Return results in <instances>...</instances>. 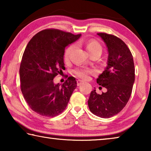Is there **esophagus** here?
I'll use <instances>...</instances> for the list:
<instances>
[{"instance_id":"34e87169","label":"esophagus","mask_w":151,"mask_h":151,"mask_svg":"<svg viewBox=\"0 0 151 151\" xmlns=\"http://www.w3.org/2000/svg\"><path fill=\"white\" fill-rule=\"evenodd\" d=\"M83 81H81V80H77V81H76V83H77V85L78 86L81 85V84H83Z\"/></svg>"}]
</instances>
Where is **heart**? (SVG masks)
Here are the masks:
<instances>
[{"label":"heart","mask_w":151,"mask_h":151,"mask_svg":"<svg viewBox=\"0 0 151 151\" xmlns=\"http://www.w3.org/2000/svg\"><path fill=\"white\" fill-rule=\"evenodd\" d=\"M85 45L86 49H87L88 52L90 53L91 55L93 54V53H99V54H101L102 51H103V47H102L101 45L96 40H89L86 42ZM75 47L76 46L75 44H71L66 48V50L65 51V54H64V58H65V60L66 61L69 60L71 57V55H72ZM73 72L76 76H78V77L83 79H86L88 78L89 75L94 73V70L92 69H88V68H76V69L74 70Z\"/></svg>","instance_id":"obj_1"}]
</instances>
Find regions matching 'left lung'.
<instances>
[{"label":"left lung","mask_w":151,"mask_h":151,"mask_svg":"<svg viewBox=\"0 0 151 151\" xmlns=\"http://www.w3.org/2000/svg\"><path fill=\"white\" fill-rule=\"evenodd\" d=\"M97 35L106 45L109 58L106 68L96 82L107 91L101 94L96 90L91 91L88 104L92 113L110 118L121 112L129 100L134 82V65L131 50L121 39L105 32Z\"/></svg>","instance_id":"1"}]
</instances>
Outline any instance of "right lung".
<instances>
[{
    "label": "right lung",
    "mask_w": 151,
    "mask_h": 151,
    "mask_svg": "<svg viewBox=\"0 0 151 151\" xmlns=\"http://www.w3.org/2000/svg\"><path fill=\"white\" fill-rule=\"evenodd\" d=\"M81 35L47 29L36 34L27 45L19 70L20 89L30 108L40 115L56 116L67 106L77 85L75 78L70 76L61 86L55 85L53 79L65 68V47Z\"/></svg>",
    "instance_id": "right-lung-1"
}]
</instances>
